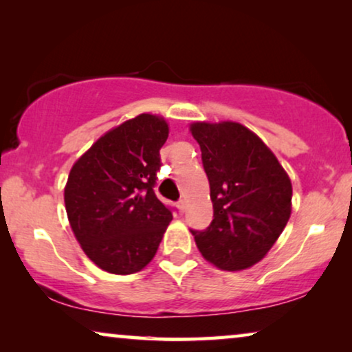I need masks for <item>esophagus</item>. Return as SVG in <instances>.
Returning <instances> with one entry per match:
<instances>
[{
    "mask_svg": "<svg viewBox=\"0 0 352 352\" xmlns=\"http://www.w3.org/2000/svg\"><path fill=\"white\" fill-rule=\"evenodd\" d=\"M178 209H180V212H185V209H186V202H185V199L178 201Z\"/></svg>",
    "mask_w": 352,
    "mask_h": 352,
    "instance_id": "34e87169",
    "label": "esophagus"
}]
</instances>
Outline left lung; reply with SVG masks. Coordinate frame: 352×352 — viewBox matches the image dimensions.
I'll list each match as a JSON object with an SVG mask.
<instances>
[{
    "label": "left lung",
    "mask_w": 352,
    "mask_h": 352,
    "mask_svg": "<svg viewBox=\"0 0 352 352\" xmlns=\"http://www.w3.org/2000/svg\"><path fill=\"white\" fill-rule=\"evenodd\" d=\"M209 178L214 220L191 230L202 256L225 271L250 268L268 254L292 212V183L261 142L239 122H192Z\"/></svg>",
    "instance_id": "obj_1"
}]
</instances>
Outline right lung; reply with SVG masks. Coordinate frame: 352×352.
<instances>
[{"mask_svg":"<svg viewBox=\"0 0 352 352\" xmlns=\"http://www.w3.org/2000/svg\"><path fill=\"white\" fill-rule=\"evenodd\" d=\"M164 118L138 115L102 135L72 167L68 220L84 254L113 274H132L156 255L172 212L155 195Z\"/></svg>","mask_w":352,"mask_h":352,"instance_id":"add662e5","label":"right lung"}]
</instances>
